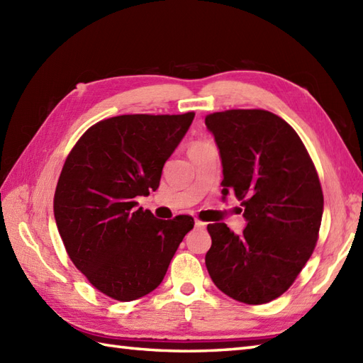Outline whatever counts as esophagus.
Listing matches in <instances>:
<instances>
[{
	"label": "esophagus",
	"instance_id": "34e87169",
	"mask_svg": "<svg viewBox=\"0 0 363 363\" xmlns=\"http://www.w3.org/2000/svg\"><path fill=\"white\" fill-rule=\"evenodd\" d=\"M206 225H207V223H203V221H199V220H195V228H198V229H204V228H206Z\"/></svg>",
	"mask_w": 363,
	"mask_h": 363
}]
</instances>
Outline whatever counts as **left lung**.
Segmentation results:
<instances>
[{"mask_svg": "<svg viewBox=\"0 0 363 363\" xmlns=\"http://www.w3.org/2000/svg\"><path fill=\"white\" fill-rule=\"evenodd\" d=\"M206 126L220 150L223 199L234 194L246 220L240 235L225 223L207 226V272L233 299L269 303L289 290L318 240V174L295 129L272 112H217Z\"/></svg>", "mask_w": 363, "mask_h": 363, "instance_id": "obj_1", "label": "left lung"}]
</instances>
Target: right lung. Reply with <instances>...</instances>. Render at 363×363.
<instances>
[{"label": "right lung", "instance_id": "add662e5", "mask_svg": "<svg viewBox=\"0 0 363 363\" xmlns=\"http://www.w3.org/2000/svg\"><path fill=\"white\" fill-rule=\"evenodd\" d=\"M195 113L120 115L87 129L64 164L54 218L72 262L90 284L118 301L159 284L194 218L159 220L137 207L157 190L162 168Z\"/></svg>", "mask_w": 363, "mask_h": 363}]
</instances>
